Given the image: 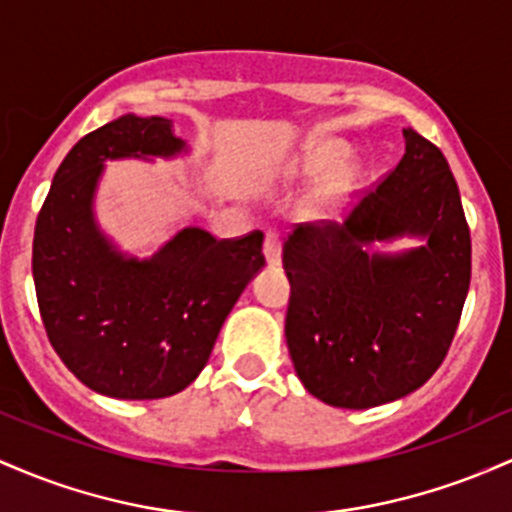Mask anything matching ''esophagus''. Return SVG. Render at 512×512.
<instances>
[{"label": "esophagus", "instance_id": "34e87169", "mask_svg": "<svg viewBox=\"0 0 512 512\" xmlns=\"http://www.w3.org/2000/svg\"><path fill=\"white\" fill-rule=\"evenodd\" d=\"M263 256H266L268 266H278L280 256H283V239L278 232H266L263 239Z\"/></svg>", "mask_w": 512, "mask_h": 512}]
</instances>
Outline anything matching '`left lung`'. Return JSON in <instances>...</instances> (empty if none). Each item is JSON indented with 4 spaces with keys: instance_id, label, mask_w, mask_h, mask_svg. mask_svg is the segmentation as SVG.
Wrapping results in <instances>:
<instances>
[{
    "instance_id": "obj_1",
    "label": "left lung",
    "mask_w": 512,
    "mask_h": 512,
    "mask_svg": "<svg viewBox=\"0 0 512 512\" xmlns=\"http://www.w3.org/2000/svg\"><path fill=\"white\" fill-rule=\"evenodd\" d=\"M406 152L343 222H304L285 241V338L309 394L372 409L426 384L455 338L472 237L455 176L433 142L404 130ZM418 233L429 244L370 257L364 244Z\"/></svg>"
}]
</instances>
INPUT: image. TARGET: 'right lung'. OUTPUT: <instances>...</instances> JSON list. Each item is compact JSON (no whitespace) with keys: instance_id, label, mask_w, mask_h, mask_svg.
I'll use <instances>...</instances> for the list:
<instances>
[{"instance_id":"right-lung-1","label":"right lung","mask_w":512,"mask_h":512,"mask_svg":"<svg viewBox=\"0 0 512 512\" xmlns=\"http://www.w3.org/2000/svg\"><path fill=\"white\" fill-rule=\"evenodd\" d=\"M166 118L128 116L89 132L55 171L33 234V283L50 346L113 399H164L208 363L241 290L266 263L263 232L215 239L186 227L149 261L120 256L91 217L103 162L171 157Z\"/></svg>"}]
</instances>
